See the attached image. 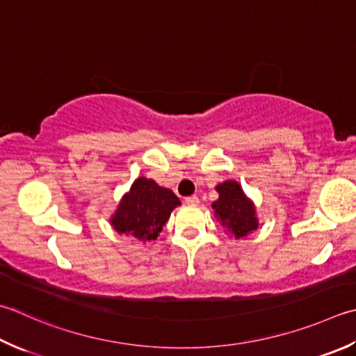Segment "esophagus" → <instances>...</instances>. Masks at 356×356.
Returning <instances> with one entry per match:
<instances>
[{
  "label": "esophagus",
  "instance_id": "1",
  "mask_svg": "<svg viewBox=\"0 0 356 356\" xmlns=\"http://www.w3.org/2000/svg\"><path fill=\"white\" fill-rule=\"evenodd\" d=\"M185 202L190 205H196V204H199V197L196 196V194H193V196L185 197Z\"/></svg>",
  "mask_w": 356,
  "mask_h": 356
}]
</instances>
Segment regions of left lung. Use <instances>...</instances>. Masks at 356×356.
<instances>
[{"mask_svg": "<svg viewBox=\"0 0 356 356\" xmlns=\"http://www.w3.org/2000/svg\"><path fill=\"white\" fill-rule=\"evenodd\" d=\"M219 199L214 202V218L220 220L225 232L234 238H245L257 228L254 207L250 202L238 182L227 180L218 186Z\"/></svg>", "mask_w": 356, "mask_h": 356, "instance_id": "1", "label": "left lung"}]
</instances>
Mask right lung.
Listing matches in <instances>:
<instances>
[{"label": "right lung", "mask_w": 356, "mask_h": 356, "mask_svg": "<svg viewBox=\"0 0 356 356\" xmlns=\"http://www.w3.org/2000/svg\"><path fill=\"white\" fill-rule=\"evenodd\" d=\"M177 205L180 200L171 190L159 186L154 180L140 177L122 199L111 222L117 233L142 242L154 241Z\"/></svg>", "instance_id": "obj_1"}]
</instances>
